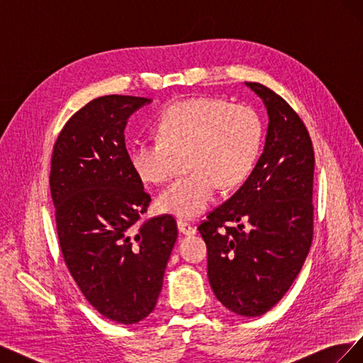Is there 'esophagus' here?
<instances>
[{"instance_id":"esophagus-1","label":"esophagus","mask_w":363,"mask_h":363,"mask_svg":"<svg viewBox=\"0 0 363 363\" xmlns=\"http://www.w3.org/2000/svg\"><path fill=\"white\" fill-rule=\"evenodd\" d=\"M177 227L180 230V233L183 235H195L196 232V228L191 223H186V221H177Z\"/></svg>"}]
</instances>
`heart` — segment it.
<instances>
[{"mask_svg": "<svg viewBox=\"0 0 363 363\" xmlns=\"http://www.w3.org/2000/svg\"><path fill=\"white\" fill-rule=\"evenodd\" d=\"M262 118L255 107L216 96H196L168 107L156 123V138L130 145L128 160L138 177L151 184L169 179L175 155L186 151L191 172L164 188L157 204L179 218L203 213L218 194L242 183L259 159Z\"/></svg>", "mask_w": 363, "mask_h": 363, "instance_id": "heart-1", "label": "heart"}]
</instances>
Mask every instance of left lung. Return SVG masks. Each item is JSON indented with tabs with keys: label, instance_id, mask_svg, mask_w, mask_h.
<instances>
[{
	"label": "left lung",
	"instance_id": "1",
	"mask_svg": "<svg viewBox=\"0 0 363 363\" xmlns=\"http://www.w3.org/2000/svg\"><path fill=\"white\" fill-rule=\"evenodd\" d=\"M247 86L267 106L265 150L245 183L199 230L216 298L238 315L260 316L288 292L309 252L315 152L301 118L279 94Z\"/></svg>",
	"mask_w": 363,
	"mask_h": 363
}]
</instances>
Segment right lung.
<instances>
[{
	"label": "right lung",
	"mask_w": 363,
	"mask_h": 363,
	"mask_svg": "<svg viewBox=\"0 0 363 363\" xmlns=\"http://www.w3.org/2000/svg\"><path fill=\"white\" fill-rule=\"evenodd\" d=\"M148 98L106 95L77 111L52 147L50 191L65 263L104 318L135 324L155 311L177 223L147 218L151 196L125 148L127 118Z\"/></svg>",
	"instance_id": "obj_1"
}]
</instances>
